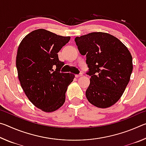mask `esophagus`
<instances>
[{
    "mask_svg": "<svg viewBox=\"0 0 146 146\" xmlns=\"http://www.w3.org/2000/svg\"><path fill=\"white\" fill-rule=\"evenodd\" d=\"M82 75H83L82 73H80V74H78V75H75V77L76 78H78V77H80V76H82Z\"/></svg>",
    "mask_w": 146,
    "mask_h": 146,
    "instance_id": "obj_1",
    "label": "esophagus"
}]
</instances>
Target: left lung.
<instances>
[{
	"instance_id": "obj_1",
	"label": "left lung",
	"mask_w": 146,
	"mask_h": 146,
	"mask_svg": "<svg viewBox=\"0 0 146 146\" xmlns=\"http://www.w3.org/2000/svg\"><path fill=\"white\" fill-rule=\"evenodd\" d=\"M82 55H86L90 84L86 91L89 102L106 108L117 102L129 82L133 58L122 42L111 35L93 32L75 39Z\"/></svg>"
}]
</instances>
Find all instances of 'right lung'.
<instances>
[{
  "label": "right lung",
  "mask_w": 146,
  "mask_h": 146,
  "mask_svg": "<svg viewBox=\"0 0 146 146\" xmlns=\"http://www.w3.org/2000/svg\"><path fill=\"white\" fill-rule=\"evenodd\" d=\"M70 40V36L38 29L27 35L19 46L16 67L21 85L32 104L45 112L64 104L68 86L75 78L60 72L64 64L58 56Z\"/></svg>",
  "instance_id": "obj_1"
}]
</instances>
